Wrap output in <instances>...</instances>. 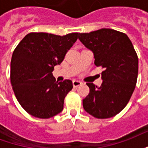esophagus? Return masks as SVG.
Listing matches in <instances>:
<instances>
[{
    "label": "esophagus",
    "instance_id": "obj_1",
    "mask_svg": "<svg viewBox=\"0 0 148 148\" xmlns=\"http://www.w3.org/2000/svg\"><path fill=\"white\" fill-rule=\"evenodd\" d=\"M82 85V82H81L80 81H77V80H74L73 81V86H74V87H77L79 86H81Z\"/></svg>",
    "mask_w": 148,
    "mask_h": 148
}]
</instances>
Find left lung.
Masks as SVG:
<instances>
[{"instance_id": "obj_1", "label": "left lung", "mask_w": 148, "mask_h": 148, "mask_svg": "<svg viewBox=\"0 0 148 148\" xmlns=\"http://www.w3.org/2000/svg\"><path fill=\"white\" fill-rule=\"evenodd\" d=\"M78 39L93 51L94 64L101 66L102 84L86 83L90 93L83 99V108L97 119L114 116L124 109L136 85L138 56L126 34L101 28L79 33Z\"/></svg>"}]
</instances>
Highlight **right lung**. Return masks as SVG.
<instances>
[{"mask_svg": "<svg viewBox=\"0 0 148 148\" xmlns=\"http://www.w3.org/2000/svg\"><path fill=\"white\" fill-rule=\"evenodd\" d=\"M77 32L61 36L31 32L15 48L11 60V84L22 108L35 117L48 119L63 109L72 90L71 80L58 82L52 75L56 65L77 39Z\"/></svg>", "mask_w": 148, "mask_h": 148, "instance_id": "1", "label": "right lung"}]
</instances>
